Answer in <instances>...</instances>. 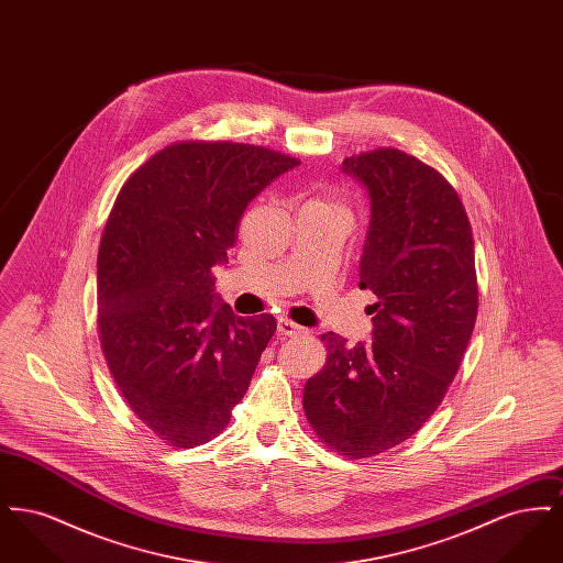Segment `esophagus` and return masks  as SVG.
Returning <instances> with one entry per match:
<instances>
[{
	"instance_id": "esophagus-1",
	"label": "esophagus",
	"mask_w": 563,
	"mask_h": 563,
	"mask_svg": "<svg viewBox=\"0 0 563 563\" xmlns=\"http://www.w3.org/2000/svg\"><path fill=\"white\" fill-rule=\"evenodd\" d=\"M278 333L287 335V338H301L308 331L303 327H299L297 322L289 321V319H278Z\"/></svg>"
}]
</instances>
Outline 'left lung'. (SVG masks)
<instances>
[{
  "label": "left lung",
  "instance_id": "1",
  "mask_svg": "<svg viewBox=\"0 0 563 563\" xmlns=\"http://www.w3.org/2000/svg\"><path fill=\"white\" fill-rule=\"evenodd\" d=\"M342 170L372 207L358 264L375 295L372 344L321 335L329 354L303 409L331 450L369 457L422 429L457 374L479 306L475 242L454 188L424 162L382 147Z\"/></svg>",
  "mask_w": 563,
  "mask_h": 563
}]
</instances>
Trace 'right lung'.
I'll return each mask as SVG.
<instances>
[{
  "label": "right lung",
  "instance_id": "1",
  "mask_svg": "<svg viewBox=\"0 0 563 563\" xmlns=\"http://www.w3.org/2000/svg\"><path fill=\"white\" fill-rule=\"evenodd\" d=\"M291 156L184 141L120 189L99 246V333L122 397L175 448L213 439L251 384L276 321L242 319L214 295L249 202Z\"/></svg>",
  "mask_w": 563,
  "mask_h": 563
}]
</instances>
